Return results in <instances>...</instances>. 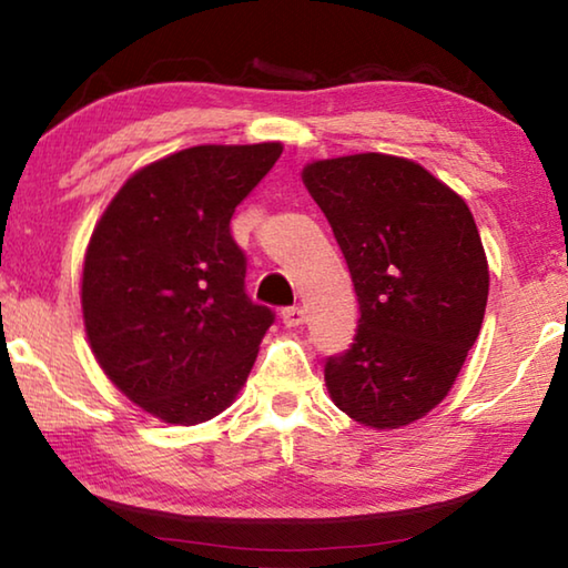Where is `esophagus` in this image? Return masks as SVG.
Returning <instances> with one entry per match:
<instances>
[{
	"label": "esophagus",
	"instance_id": "34e87169",
	"mask_svg": "<svg viewBox=\"0 0 568 568\" xmlns=\"http://www.w3.org/2000/svg\"><path fill=\"white\" fill-rule=\"evenodd\" d=\"M281 318H283L287 328H297V325L305 323V311H303V307H295V305L285 307V311L281 313Z\"/></svg>",
	"mask_w": 568,
	"mask_h": 568
}]
</instances>
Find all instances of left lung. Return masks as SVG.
I'll use <instances>...</instances> for the list:
<instances>
[{"mask_svg":"<svg viewBox=\"0 0 568 568\" xmlns=\"http://www.w3.org/2000/svg\"><path fill=\"white\" fill-rule=\"evenodd\" d=\"M303 182L361 305L351 348L325 361V386L363 426H408L448 396L484 323L488 263L474 215L428 170L381 152L311 162Z\"/></svg>","mask_w":568,"mask_h":568,"instance_id":"obj_1","label":"left lung"}]
</instances>
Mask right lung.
<instances>
[{
	"instance_id": "obj_1",
	"label": "right lung",
	"mask_w": 568,
	"mask_h": 568,
	"mask_svg": "<svg viewBox=\"0 0 568 568\" xmlns=\"http://www.w3.org/2000/svg\"><path fill=\"white\" fill-rule=\"evenodd\" d=\"M281 152V142L180 150L134 172L94 227L84 331L104 376L160 420L223 413L275 321L245 293L230 217Z\"/></svg>"
}]
</instances>
